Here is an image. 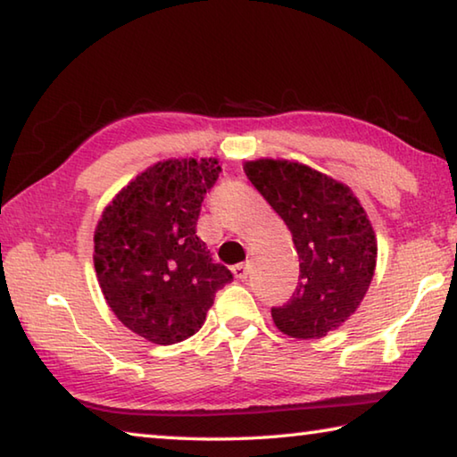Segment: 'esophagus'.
Instances as JSON below:
<instances>
[{
  "label": "esophagus",
  "mask_w": 457,
  "mask_h": 457,
  "mask_svg": "<svg viewBox=\"0 0 457 457\" xmlns=\"http://www.w3.org/2000/svg\"><path fill=\"white\" fill-rule=\"evenodd\" d=\"M231 272H234V276L237 278V280H244V278H247V274H250V266H247V264H236L234 268H231Z\"/></svg>",
  "instance_id": "1"
}]
</instances>
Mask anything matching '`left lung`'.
I'll return each mask as SVG.
<instances>
[{"mask_svg":"<svg viewBox=\"0 0 457 457\" xmlns=\"http://www.w3.org/2000/svg\"><path fill=\"white\" fill-rule=\"evenodd\" d=\"M245 175L292 234L300 258L292 298L272 308L284 335L320 338L357 311L373 280L377 239L349 187L290 161L245 163Z\"/></svg>","mask_w":457,"mask_h":457,"instance_id":"8db88e82","label":"left lung"}]
</instances>
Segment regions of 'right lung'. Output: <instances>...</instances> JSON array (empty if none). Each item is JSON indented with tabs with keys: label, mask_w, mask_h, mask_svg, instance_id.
I'll return each mask as SVG.
<instances>
[{
	"label": "right lung",
	"mask_w": 457,
	"mask_h": 457,
	"mask_svg": "<svg viewBox=\"0 0 457 457\" xmlns=\"http://www.w3.org/2000/svg\"><path fill=\"white\" fill-rule=\"evenodd\" d=\"M215 159L153 165L106 207L95 234V268L111 311L151 343L173 345L201 328L215 292L234 280L197 236Z\"/></svg>",
	"instance_id": "add662e5"
}]
</instances>
